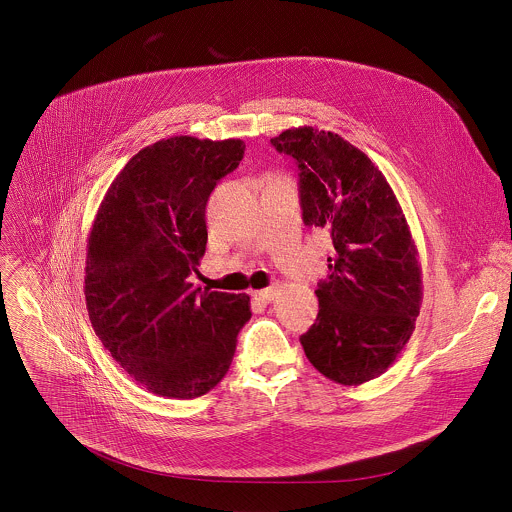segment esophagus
Returning <instances> with one entry per match:
<instances>
[{
    "instance_id": "esophagus-1",
    "label": "esophagus",
    "mask_w": 512,
    "mask_h": 512,
    "mask_svg": "<svg viewBox=\"0 0 512 512\" xmlns=\"http://www.w3.org/2000/svg\"><path fill=\"white\" fill-rule=\"evenodd\" d=\"M276 293H278V290L276 288H266V290H260V292H254V295H252V299L254 301H258V303H270L274 297H276Z\"/></svg>"
}]
</instances>
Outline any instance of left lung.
Wrapping results in <instances>:
<instances>
[{"label":"left lung","instance_id":"1","mask_svg":"<svg viewBox=\"0 0 512 512\" xmlns=\"http://www.w3.org/2000/svg\"><path fill=\"white\" fill-rule=\"evenodd\" d=\"M272 146L299 167L305 224L329 230L331 276L319 282L317 321L299 337L305 357L345 386L394 365L416 329L422 266L408 220L382 171L339 134L290 128Z\"/></svg>","mask_w":512,"mask_h":512}]
</instances>
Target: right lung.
Returning <instances> with one entry per match:
<instances>
[{
  "label": "right lung",
  "mask_w": 512,
  "mask_h": 512,
  "mask_svg": "<svg viewBox=\"0 0 512 512\" xmlns=\"http://www.w3.org/2000/svg\"><path fill=\"white\" fill-rule=\"evenodd\" d=\"M242 140L173 136L140 149L108 187L86 244L84 297L94 333L149 392L191 400L213 390L252 317L246 293L187 280L207 250L205 209L238 167Z\"/></svg>",
  "instance_id": "obj_1"
}]
</instances>
